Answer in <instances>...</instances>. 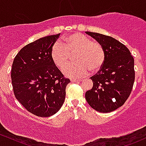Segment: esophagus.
<instances>
[{
	"mask_svg": "<svg viewBox=\"0 0 146 146\" xmlns=\"http://www.w3.org/2000/svg\"><path fill=\"white\" fill-rule=\"evenodd\" d=\"M71 82H80L81 81V80H79V79H71L70 80Z\"/></svg>",
	"mask_w": 146,
	"mask_h": 146,
	"instance_id": "34e87169",
	"label": "esophagus"
}]
</instances>
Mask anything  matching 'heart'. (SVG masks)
I'll return each mask as SVG.
<instances>
[{"label": "heart", "mask_w": 146, "mask_h": 146, "mask_svg": "<svg viewBox=\"0 0 146 146\" xmlns=\"http://www.w3.org/2000/svg\"><path fill=\"white\" fill-rule=\"evenodd\" d=\"M76 53L75 60L77 62L68 64L63 68V73L68 77H83L90 69L96 71L105 60L102 46L80 33L71 34L61 42L54 43L51 49V58L57 67L61 68L70 59V54Z\"/></svg>", "instance_id": "b5f03b06"}]
</instances>
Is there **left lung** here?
<instances>
[{
  "mask_svg": "<svg viewBox=\"0 0 146 146\" xmlns=\"http://www.w3.org/2000/svg\"><path fill=\"white\" fill-rule=\"evenodd\" d=\"M104 48L105 60L100 70L90 78L92 89L85 99L96 111L108 113L121 107L129 98L135 80L134 59L129 48L111 36L85 32Z\"/></svg>",
  "mask_w": 146,
  "mask_h": 146,
  "instance_id": "left-lung-1",
  "label": "left lung"
}]
</instances>
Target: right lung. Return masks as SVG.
I'll return each mask as SVG.
<instances>
[{
  "mask_svg": "<svg viewBox=\"0 0 146 146\" xmlns=\"http://www.w3.org/2000/svg\"><path fill=\"white\" fill-rule=\"evenodd\" d=\"M59 35L44 36L28 44L17 53L12 65L15 96L37 117H51L61 109L66 85L70 82L51 58V47Z\"/></svg>",
  "mask_w": 146,
  "mask_h": 146,
  "instance_id": "1",
  "label": "right lung"
}]
</instances>
